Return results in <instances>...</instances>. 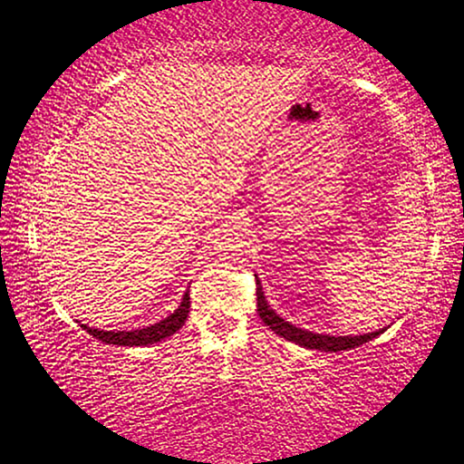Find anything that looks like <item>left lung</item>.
Here are the masks:
<instances>
[{"mask_svg":"<svg viewBox=\"0 0 464 464\" xmlns=\"http://www.w3.org/2000/svg\"><path fill=\"white\" fill-rule=\"evenodd\" d=\"M256 311H259V317L263 319V324L272 327L277 336L295 342V344H298V346L315 348V351H324V353L348 351V348L365 344V342L373 340L380 336V334L386 332V327H382V330L372 332V334H362V336H327V334L306 332V330H303V327L288 324L286 319H282L274 309H269L266 296H263L259 277H256Z\"/></svg>","mask_w":464,"mask_h":464,"instance_id":"1","label":"left lung"}]
</instances>
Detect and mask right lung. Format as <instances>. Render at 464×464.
Returning a JSON list of instances; mask_svg holds the SVG:
<instances>
[{
    "label": "right lung",
    "instance_id": "add662e5",
    "mask_svg": "<svg viewBox=\"0 0 464 464\" xmlns=\"http://www.w3.org/2000/svg\"><path fill=\"white\" fill-rule=\"evenodd\" d=\"M188 309H190V296L188 292L182 296V303L178 309L168 315L166 319H161L160 324H153L149 327H142V330H130V332H103V330H95V327L82 325V330H87L92 338H99L105 344H118V346H147V344H155V342H161L163 338L172 336L180 327L184 325L188 317Z\"/></svg>",
    "mask_w": 464,
    "mask_h": 464
}]
</instances>
